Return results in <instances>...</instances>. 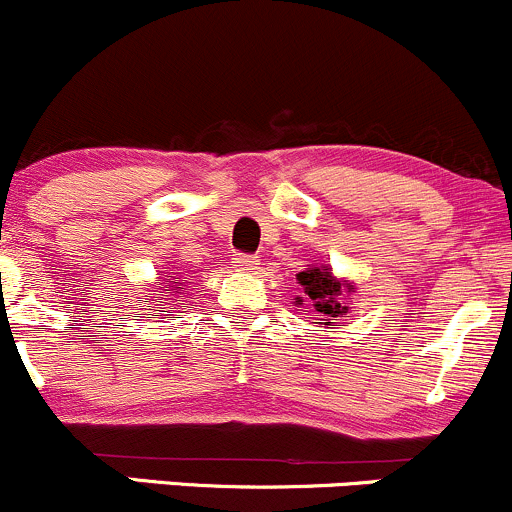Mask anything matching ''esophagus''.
Returning <instances> with one entry per match:
<instances>
[{"label": "esophagus", "instance_id": "34e87169", "mask_svg": "<svg viewBox=\"0 0 512 512\" xmlns=\"http://www.w3.org/2000/svg\"><path fill=\"white\" fill-rule=\"evenodd\" d=\"M232 265H235L240 272H255L257 265H260V260H257L255 255H247V252H237V255L232 257Z\"/></svg>", "mask_w": 512, "mask_h": 512}]
</instances>
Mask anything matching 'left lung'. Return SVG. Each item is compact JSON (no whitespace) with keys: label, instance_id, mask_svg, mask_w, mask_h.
I'll return each mask as SVG.
<instances>
[{"label":"left lung","instance_id":"1","mask_svg":"<svg viewBox=\"0 0 512 512\" xmlns=\"http://www.w3.org/2000/svg\"><path fill=\"white\" fill-rule=\"evenodd\" d=\"M299 285L304 287V294H307L309 304H312L314 312L322 317L319 324H334L339 322L347 307H344V287L354 289L352 285H344V282L334 280L329 270H319V267H309L307 272H299L297 275ZM302 302V299H299Z\"/></svg>","mask_w":512,"mask_h":512}]
</instances>
